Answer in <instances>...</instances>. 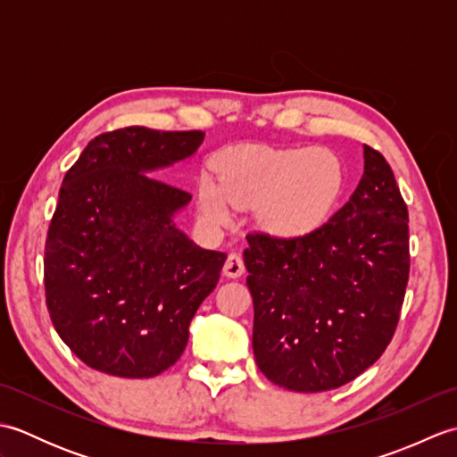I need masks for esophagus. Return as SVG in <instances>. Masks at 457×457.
<instances>
[{"mask_svg":"<svg viewBox=\"0 0 457 457\" xmlns=\"http://www.w3.org/2000/svg\"><path fill=\"white\" fill-rule=\"evenodd\" d=\"M245 265H244V259H241L239 253H229L226 265H223V275L229 277V278H237L244 275Z\"/></svg>","mask_w":457,"mask_h":457,"instance_id":"obj_1","label":"esophagus"}]
</instances>
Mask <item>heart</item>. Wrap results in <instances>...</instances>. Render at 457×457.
<instances>
[{"label": "heart", "mask_w": 457, "mask_h": 457, "mask_svg": "<svg viewBox=\"0 0 457 457\" xmlns=\"http://www.w3.org/2000/svg\"><path fill=\"white\" fill-rule=\"evenodd\" d=\"M344 190V167L328 149L241 147L220 161V182L204 177L198 206L221 226L231 206H257L261 228L280 239H298L322 226Z\"/></svg>", "instance_id": "b5f03b06"}]
</instances>
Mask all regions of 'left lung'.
Returning a JSON list of instances; mask_svg holds the SVG:
<instances>
[{"instance_id": "left-lung-1", "label": "left lung", "mask_w": 457, "mask_h": 457, "mask_svg": "<svg viewBox=\"0 0 457 457\" xmlns=\"http://www.w3.org/2000/svg\"><path fill=\"white\" fill-rule=\"evenodd\" d=\"M363 177L324 226L298 239L249 234L253 353L288 391L337 389L391 344L409 283V210L389 162L363 145Z\"/></svg>"}]
</instances>
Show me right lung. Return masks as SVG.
I'll return each mask as SVG.
<instances>
[{"mask_svg":"<svg viewBox=\"0 0 457 457\" xmlns=\"http://www.w3.org/2000/svg\"><path fill=\"white\" fill-rule=\"evenodd\" d=\"M202 131L102 133L64 174L45 244L53 326L96 371L149 378L188 344V326L220 280L221 251L174 226L190 194L151 177L192 157Z\"/></svg>","mask_w":457,"mask_h":457,"instance_id":"obj_1","label":"right lung"}]
</instances>
